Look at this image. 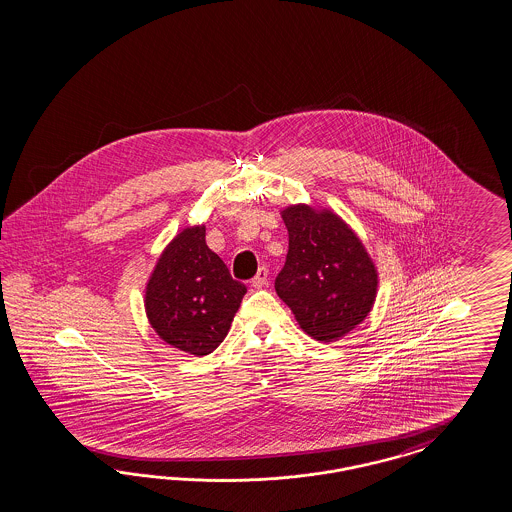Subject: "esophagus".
Masks as SVG:
<instances>
[{"mask_svg":"<svg viewBox=\"0 0 512 512\" xmlns=\"http://www.w3.org/2000/svg\"><path fill=\"white\" fill-rule=\"evenodd\" d=\"M251 285H253V287H257V289H263V287L268 285V268H266V266H261V268H259L257 276L251 279Z\"/></svg>","mask_w":512,"mask_h":512,"instance_id":"esophagus-1","label":"esophagus"}]
</instances>
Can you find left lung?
<instances>
[{
  "label": "left lung",
  "mask_w": 512,
  "mask_h": 512,
  "mask_svg": "<svg viewBox=\"0 0 512 512\" xmlns=\"http://www.w3.org/2000/svg\"><path fill=\"white\" fill-rule=\"evenodd\" d=\"M287 259L276 293L313 340H340L372 311L377 268L353 229L330 210L287 206Z\"/></svg>",
  "instance_id": "left-lung-1"
}]
</instances>
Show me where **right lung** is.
Returning a JSON list of instances; mask_svg holds the SVG:
<instances>
[{
	"mask_svg": "<svg viewBox=\"0 0 512 512\" xmlns=\"http://www.w3.org/2000/svg\"><path fill=\"white\" fill-rule=\"evenodd\" d=\"M204 225L176 234L146 283V315L157 336L195 357L225 340L246 285L206 246Z\"/></svg>",
	"mask_w": 512,
	"mask_h": 512,
	"instance_id": "obj_1",
	"label": "right lung"
}]
</instances>
